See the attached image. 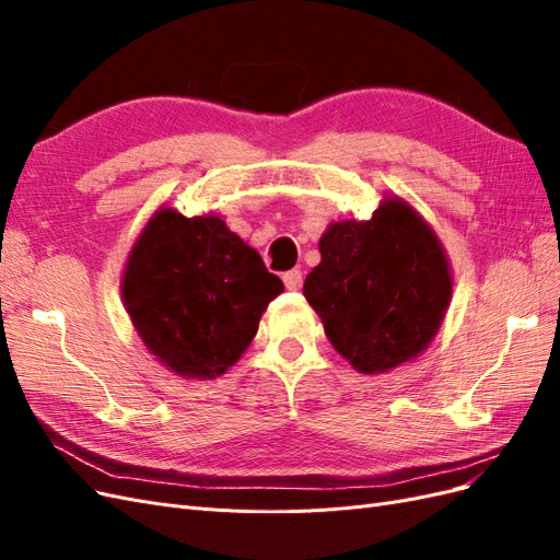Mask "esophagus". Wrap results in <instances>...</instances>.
Returning a JSON list of instances; mask_svg holds the SVG:
<instances>
[{
    "mask_svg": "<svg viewBox=\"0 0 560 560\" xmlns=\"http://www.w3.org/2000/svg\"><path fill=\"white\" fill-rule=\"evenodd\" d=\"M282 282H284V287L290 292H299L301 290V284H303V273L299 268H292V270H287V273H282Z\"/></svg>",
    "mask_w": 560,
    "mask_h": 560,
    "instance_id": "34e87169",
    "label": "esophagus"
}]
</instances>
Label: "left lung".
I'll return each instance as SVG.
<instances>
[{
	"instance_id": "8db88e82",
	"label": "left lung",
	"mask_w": 560,
	"mask_h": 560,
	"mask_svg": "<svg viewBox=\"0 0 560 560\" xmlns=\"http://www.w3.org/2000/svg\"><path fill=\"white\" fill-rule=\"evenodd\" d=\"M303 294L331 346L362 374L409 362L432 341L451 301V273L432 229L389 198L369 222L331 224Z\"/></svg>"
}]
</instances>
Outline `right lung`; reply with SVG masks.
Here are the masks:
<instances>
[{
    "label": "right lung",
    "instance_id": "add662e5",
    "mask_svg": "<svg viewBox=\"0 0 560 560\" xmlns=\"http://www.w3.org/2000/svg\"><path fill=\"white\" fill-rule=\"evenodd\" d=\"M124 301L147 348L189 378H217L241 360L284 284L222 219L161 210L135 243Z\"/></svg>",
    "mask_w": 560,
    "mask_h": 560
}]
</instances>
